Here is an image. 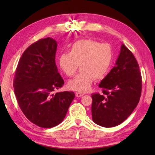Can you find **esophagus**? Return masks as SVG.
<instances>
[{"label":"esophagus","instance_id":"obj_1","mask_svg":"<svg viewBox=\"0 0 155 155\" xmlns=\"http://www.w3.org/2000/svg\"><path fill=\"white\" fill-rule=\"evenodd\" d=\"M83 95H84L83 93H79V92H78V93H76V97H83Z\"/></svg>","mask_w":155,"mask_h":155}]
</instances>
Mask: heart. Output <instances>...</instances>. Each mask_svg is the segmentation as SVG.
Masks as SVG:
<instances>
[{
  "instance_id": "1",
  "label": "heart",
  "mask_w": 155,
  "mask_h": 155,
  "mask_svg": "<svg viewBox=\"0 0 155 155\" xmlns=\"http://www.w3.org/2000/svg\"><path fill=\"white\" fill-rule=\"evenodd\" d=\"M114 51L112 46L93 39H83L72 45L69 52L59 55V67L68 77H72L78 67L81 70L68 82L69 89L80 93L90 89L94 79L99 81L107 74L113 64Z\"/></svg>"
}]
</instances>
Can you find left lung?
<instances>
[{"label":"left lung","instance_id":"8db88e82","mask_svg":"<svg viewBox=\"0 0 155 155\" xmlns=\"http://www.w3.org/2000/svg\"><path fill=\"white\" fill-rule=\"evenodd\" d=\"M103 94L94 93L91 111L94 123L103 127L121 124L139 103L142 77L133 54L123 44L116 65L101 81Z\"/></svg>","mask_w":155,"mask_h":155}]
</instances>
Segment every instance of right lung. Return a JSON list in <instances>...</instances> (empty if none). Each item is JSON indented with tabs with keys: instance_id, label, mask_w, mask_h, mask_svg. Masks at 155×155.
Returning a JSON list of instances; mask_svg holds the SVG:
<instances>
[{
	"instance_id": "1",
	"label": "right lung",
	"mask_w": 155,
	"mask_h": 155,
	"mask_svg": "<svg viewBox=\"0 0 155 155\" xmlns=\"http://www.w3.org/2000/svg\"><path fill=\"white\" fill-rule=\"evenodd\" d=\"M57 48V42L50 37L29 46L20 58L13 81L20 108L42 128L62 123L75 97L73 92L54 93L64 83L55 63Z\"/></svg>"
}]
</instances>
